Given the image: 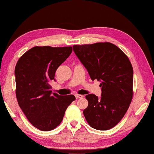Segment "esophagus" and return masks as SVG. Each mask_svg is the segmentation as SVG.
Wrapping results in <instances>:
<instances>
[{
    "label": "esophagus",
    "mask_w": 154,
    "mask_h": 154,
    "mask_svg": "<svg viewBox=\"0 0 154 154\" xmlns=\"http://www.w3.org/2000/svg\"><path fill=\"white\" fill-rule=\"evenodd\" d=\"M76 99H82L84 97L83 95H80V94H75Z\"/></svg>",
    "instance_id": "1"
}]
</instances>
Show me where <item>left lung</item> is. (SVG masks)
Returning <instances> with one entry per match:
<instances>
[{
	"label": "left lung",
	"instance_id": "1",
	"mask_svg": "<svg viewBox=\"0 0 154 154\" xmlns=\"http://www.w3.org/2000/svg\"><path fill=\"white\" fill-rule=\"evenodd\" d=\"M75 55L91 80L101 82V97L88 94L83 110L86 121L97 130L112 129L120 122L133 96V68L124 52L109 42L74 45Z\"/></svg>",
	"mask_w": 154,
	"mask_h": 154
}]
</instances>
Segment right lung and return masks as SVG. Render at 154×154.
I'll return each mask as SVG.
<instances>
[{
	"mask_svg": "<svg viewBox=\"0 0 154 154\" xmlns=\"http://www.w3.org/2000/svg\"><path fill=\"white\" fill-rule=\"evenodd\" d=\"M72 52V47H34L18 60L14 70L16 96L23 112L33 126L50 131L61 123L74 95L60 96L51 91L57 69Z\"/></svg>",
	"mask_w": 154,
	"mask_h": 154,
	"instance_id": "right-lung-1",
	"label": "right lung"
}]
</instances>
